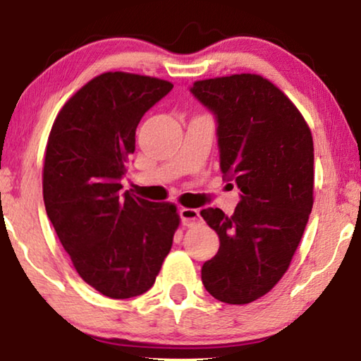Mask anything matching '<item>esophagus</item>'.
<instances>
[{"mask_svg":"<svg viewBox=\"0 0 361 361\" xmlns=\"http://www.w3.org/2000/svg\"><path fill=\"white\" fill-rule=\"evenodd\" d=\"M180 220H182V225L184 226H192L194 224L199 221V210L197 209H180Z\"/></svg>","mask_w":361,"mask_h":361,"instance_id":"34e87169","label":"esophagus"}]
</instances>
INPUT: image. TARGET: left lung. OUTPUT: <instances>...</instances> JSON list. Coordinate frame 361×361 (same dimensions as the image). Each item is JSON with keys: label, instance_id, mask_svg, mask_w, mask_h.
<instances>
[{"label": "left lung", "instance_id": "left-lung-1", "mask_svg": "<svg viewBox=\"0 0 361 361\" xmlns=\"http://www.w3.org/2000/svg\"><path fill=\"white\" fill-rule=\"evenodd\" d=\"M190 92L216 116L220 169L241 190L233 215L204 209L220 248L202 266L215 299L250 304L288 271L314 204V142L293 102L268 78L235 73Z\"/></svg>", "mask_w": 361, "mask_h": 361}]
</instances>
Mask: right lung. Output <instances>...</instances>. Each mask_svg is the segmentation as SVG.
<instances>
[{"instance_id": "obj_1", "label": "right lung", "mask_w": 361, "mask_h": 361, "mask_svg": "<svg viewBox=\"0 0 361 361\" xmlns=\"http://www.w3.org/2000/svg\"><path fill=\"white\" fill-rule=\"evenodd\" d=\"M172 83L105 72L68 98L54 121L42 171L49 220L88 286L111 299L152 288L180 216L171 202L123 194L137 123Z\"/></svg>"}]
</instances>
